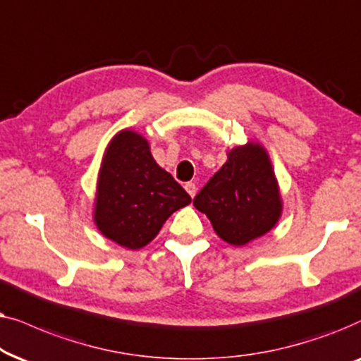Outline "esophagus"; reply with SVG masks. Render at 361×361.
Wrapping results in <instances>:
<instances>
[{
    "instance_id": "obj_1",
    "label": "esophagus",
    "mask_w": 361,
    "mask_h": 361,
    "mask_svg": "<svg viewBox=\"0 0 361 361\" xmlns=\"http://www.w3.org/2000/svg\"><path fill=\"white\" fill-rule=\"evenodd\" d=\"M185 190L188 191V195L191 196V198H195V195H196V190H198V188H196V185L193 183V181H188V183L185 185Z\"/></svg>"
}]
</instances>
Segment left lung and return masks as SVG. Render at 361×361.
I'll use <instances>...</instances> for the list:
<instances>
[{
    "label": "left lung",
    "instance_id": "left-lung-1",
    "mask_svg": "<svg viewBox=\"0 0 361 361\" xmlns=\"http://www.w3.org/2000/svg\"><path fill=\"white\" fill-rule=\"evenodd\" d=\"M193 204L233 246L266 234L281 216V196L267 153L254 143L231 150L228 161L195 196Z\"/></svg>",
    "mask_w": 361,
    "mask_h": 361
}]
</instances>
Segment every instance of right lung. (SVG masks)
Segmentation results:
<instances>
[{
    "label": "right lung",
    "mask_w": 361,
    "mask_h": 361,
    "mask_svg": "<svg viewBox=\"0 0 361 361\" xmlns=\"http://www.w3.org/2000/svg\"><path fill=\"white\" fill-rule=\"evenodd\" d=\"M190 203V195L153 160L145 138L123 130L110 142L95 203V224L109 239L140 249Z\"/></svg>",
    "instance_id": "right-lung-1"
}]
</instances>
